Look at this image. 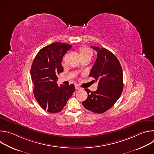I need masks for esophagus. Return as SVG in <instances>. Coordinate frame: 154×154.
Here are the masks:
<instances>
[{
    "mask_svg": "<svg viewBox=\"0 0 154 154\" xmlns=\"http://www.w3.org/2000/svg\"><path fill=\"white\" fill-rule=\"evenodd\" d=\"M75 89L76 90H80L81 89V88L79 85H75Z\"/></svg>",
    "mask_w": 154,
    "mask_h": 154,
    "instance_id": "34e87169",
    "label": "esophagus"
}]
</instances>
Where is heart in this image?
<instances>
[{
    "instance_id": "obj_1",
    "label": "heart",
    "mask_w": 154,
    "mask_h": 154,
    "mask_svg": "<svg viewBox=\"0 0 154 154\" xmlns=\"http://www.w3.org/2000/svg\"><path fill=\"white\" fill-rule=\"evenodd\" d=\"M79 52H80V57L86 56V55H92L91 51L86 48H84V47L80 48L79 49Z\"/></svg>"
}]
</instances>
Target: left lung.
<instances>
[{
	"instance_id": "8db88e82",
	"label": "left lung",
	"mask_w": 154,
	"mask_h": 154,
	"mask_svg": "<svg viewBox=\"0 0 154 154\" xmlns=\"http://www.w3.org/2000/svg\"><path fill=\"white\" fill-rule=\"evenodd\" d=\"M97 53V58L90 77L97 82V89L92 91L85 88L88 98L82 104L88 110L103 113L110 108L120 97L123 90V74L116 57L105 48L91 46Z\"/></svg>"
}]
</instances>
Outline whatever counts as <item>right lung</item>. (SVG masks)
Returning a JSON list of instances; mask_svg holds the SVG:
<instances>
[{
    "instance_id": "1",
    "label": "right lung",
    "mask_w": 154,
    "mask_h": 154,
    "mask_svg": "<svg viewBox=\"0 0 154 154\" xmlns=\"http://www.w3.org/2000/svg\"><path fill=\"white\" fill-rule=\"evenodd\" d=\"M71 47L61 42L51 44L38 52L32 64L34 96L41 108L51 113L61 112L75 90L73 84L58 86L57 83L58 75L63 72V56Z\"/></svg>"
}]
</instances>
